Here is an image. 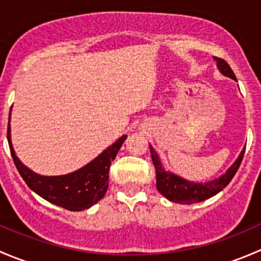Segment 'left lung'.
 <instances>
[{"instance_id":"obj_1","label":"left lung","mask_w":261,"mask_h":261,"mask_svg":"<svg viewBox=\"0 0 261 261\" xmlns=\"http://www.w3.org/2000/svg\"><path fill=\"white\" fill-rule=\"evenodd\" d=\"M213 59H215L221 74L236 81V77L235 74H233L232 69H231L230 65H228L225 60L216 57L213 58ZM149 146L150 152H151L152 163H154L155 167V172H156L158 191H159L167 199L180 204L198 203V202L206 201V199L211 198V197L220 193V192L230 183L231 179L233 178V175L236 174L241 162H243L245 152L244 147L243 151H241L240 155L238 156V159H236L235 162H233V164L226 170L225 174H222L221 177L216 178V179L213 180L206 181V183H197V181L184 179V178L174 174V173H172L170 170H165L162 162H160V158L159 155H158V152L155 151V149L150 145V144Z\"/></svg>"}]
</instances>
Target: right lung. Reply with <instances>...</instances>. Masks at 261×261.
Returning a JSON list of instances; mask_svg holds the SVG:
<instances>
[{"instance_id": "obj_1", "label": "right lung", "mask_w": 261, "mask_h": 261, "mask_svg": "<svg viewBox=\"0 0 261 261\" xmlns=\"http://www.w3.org/2000/svg\"><path fill=\"white\" fill-rule=\"evenodd\" d=\"M11 118V111H10ZM7 128V140L12 159L18 173L31 191L55 206L68 211H83L102 199L109 188V170L118 150L127 135H122L111 146L101 152L92 162L75 172L64 175H40L21 163L11 141V127Z\"/></svg>"}]
</instances>
